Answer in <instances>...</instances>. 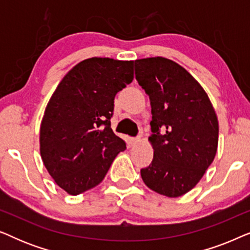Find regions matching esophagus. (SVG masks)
Instances as JSON below:
<instances>
[{
    "label": "esophagus",
    "mask_w": 250,
    "mask_h": 250,
    "mask_svg": "<svg viewBox=\"0 0 250 250\" xmlns=\"http://www.w3.org/2000/svg\"><path fill=\"white\" fill-rule=\"evenodd\" d=\"M140 141H141L140 136H136V138H131V139H129V142H131L132 146H136Z\"/></svg>",
    "instance_id": "34e87169"
}]
</instances>
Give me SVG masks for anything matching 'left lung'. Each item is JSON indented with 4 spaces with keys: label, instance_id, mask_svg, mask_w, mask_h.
Here are the masks:
<instances>
[{
    "label": "left lung",
    "instance_id": "8db88e82",
    "mask_svg": "<svg viewBox=\"0 0 250 250\" xmlns=\"http://www.w3.org/2000/svg\"><path fill=\"white\" fill-rule=\"evenodd\" d=\"M135 78L151 104L153 159L143 182L163 196L189 192L213 163L218 122L209 98L180 64L156 57L134 61Z\"/></svg>",
    "mask_w": 250,
    "mask_h": 250
}]
</instances>
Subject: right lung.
Listing matches in <instances>:
<instances>
[{
    "mask_svg": "<svg viewBox=\"0 0 250 250\" xmlns=\"http://www.w3.org/2000/svg\"><path fill=\"white\" fill-rule=\"evenodd\" d=\"M134 61L90 58L62 78L40 129L41 157L61 189L73 196L97 187L126 143L112 132L116 94L133 81Z\"/></svg>",
    "mask_w": 250,
    "mask_h": 250,
    "instance_id": "1",
    "label": "right lung"
}]
</instances>
